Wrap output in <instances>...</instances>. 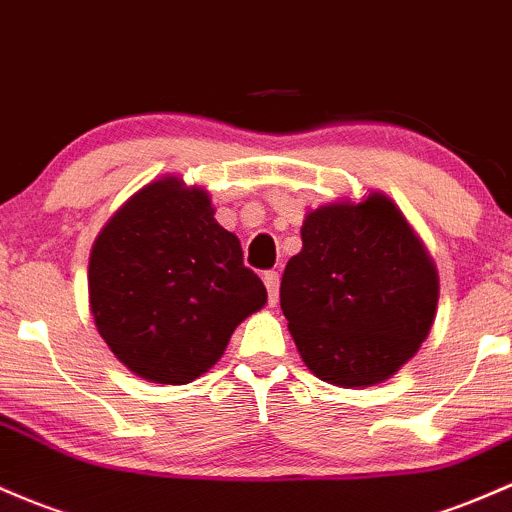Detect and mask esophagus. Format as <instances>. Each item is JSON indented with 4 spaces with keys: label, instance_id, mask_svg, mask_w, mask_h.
I'll return each instance as SVG.
<instances>
[{
    "label": "esophagus",
    "instance_id": "esophagus-1",
    "mask_svg": "<svg viewBox=\"0 0 512 512\" xmlns=\"http://www.w3.org/2000/svg\"><path fill=\"white\" fill-rule=\"evenodd\" d=\"M265 286L269 294V306H277L279 301V274L277 272H265Z\"/></svg>",
    "mask_w": 512,
    "mask_h": 512
}]
</instances>
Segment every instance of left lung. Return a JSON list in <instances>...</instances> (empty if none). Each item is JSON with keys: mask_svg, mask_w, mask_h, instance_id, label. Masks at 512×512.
<instances>
[{"mask_svg": "<svg viewBox=\"0 0 512 512\" xmlns=\"http://www.w3.org/2000/svg\"><path fill=\"white\" fill-rule=\"evenodd\" d=\"M301 240L279 299L303 364L342 389L384 384L435 323L440 277L428 247L384 192L311 209Z\"/></svg>", "mask_w": 512, "mask_h": 512, "instance_id": "left-lung-1", "label": "left lung"}]
</instances>
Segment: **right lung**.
Returning <instances> with one entry per match:
<instances>
[{"mask_svg": "<svg viewBox=\"0 0 512 512\" xmlns=\"http://www.w3.org/2000/svg\"><path fill=\"white\" fill-rule=\"evenodd\" d=\"M209 192L165 174L104 223L89 252V311L123 367L153 384H189L267 303L243 247L213 218Z\"/></svg>", "mask_w": 512, "mask_h": 512, "instance_id": "add662e5", "label": "right lung"}]
</instances>
